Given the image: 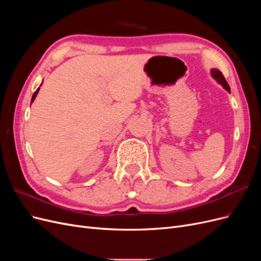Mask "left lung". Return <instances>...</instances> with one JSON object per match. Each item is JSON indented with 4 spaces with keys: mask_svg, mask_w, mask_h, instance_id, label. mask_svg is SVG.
Segmentation results:
<instances>
[{
    "mask_svg": "<svg viewBox=\"0 0 261 261\" xmlns=\"http://www.w3.org/2000/svg\"><path fill=\"white\" fill-rule=\"evenodd\" d=\"M212 76L215 77L216 80H217L221 85H222L227 91H231V89H230V86H228V84L226 83V81H225V78H224L223 74L221 73L220 70H218V69H212Z\"/></svg>",
    "mask_w": 261,
    "mask_h": 261,
    "instance_id": "8db88e82",
    "label": "left lung"
}]
</instances>
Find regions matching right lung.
I'll return each mask as SVG.
<instances>
[{
    "mask_svg": "<svg viewBox=\"0 0 261 261\" xmlns=\"http://www.w3.org/2000/svg\"><path fill=\"white\" fill-rule=\"evenodd\" d=\"M38 90H39V88L37 89V91L34 93V96H33V98H31V102H33L34 100H35V98H36V96H37V93H38Z\"/></svg>",
    "mask_w": 261,
    "mask_h": 261,
    "instance_id": "right-lung-1",
    "label": "right lung"
}]
</instances>
